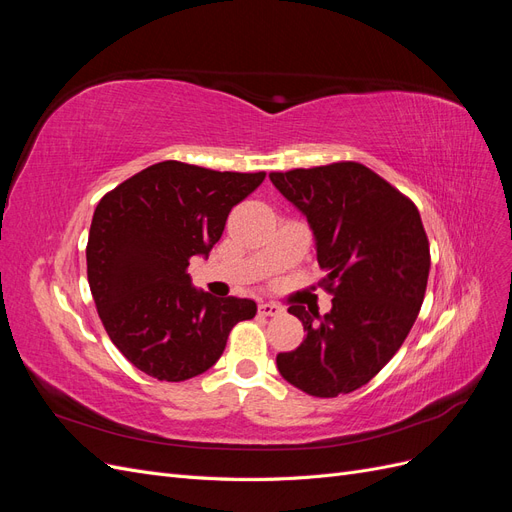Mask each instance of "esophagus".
I'll use <instances>...</instances> for the list:
<instances>
[{"mask_svg": "<svg viewBox=\"0 0 512 512\" xmlns=\"http://www.w3.org/2000/svg\"><path fill=\"white\" fill-rule=\"evenodd\" d=\"M258 312L262 316H280L284 312V307H280L277 303H260L258 305Z\"/></svg>", "mask_w": 512, "mask_h": 512, "instance_id": "34e87169", "label": "esophagus"}]
</instances>
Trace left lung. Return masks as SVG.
Returning a JSON list of instances; mask_svg holds the SVG:
<instances>
[{
  "label": "left lung",
  "mask_w": 512,
  "mask_h": 512,
  "mask_svg": "<svg viewBox=\"0 0 512 512\" xmlns=\"http://www.w3.org/2000/svg\"><path fill=\"white\" fill-rule=\"evenodd\" d=\"M269 177L312 226L322 286L333 294L320 325L318 312L288 307L307 335L277 354V369L307 395L352 393L393 359L423 305L431 256L421 213L359 162Z\"/></svg>",
  "instance_id": "1"
}]
</instances>
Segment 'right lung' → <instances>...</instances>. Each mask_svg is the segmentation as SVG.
<instances>
[{"label":"right lung","mask_w":512,"mask_h":512,"mask_svg":"<svg viewBox=\"0 0 512 512\" xmlns=\"http://www.w3.org/2000/svg\"><path fill=\"white\" fill-rule=\"evenodd\" d=\"M265 173H220L166 160L102 196L87 241V280L98 316L119 352L147 376L181 382L220 359L256 303L211 297L188 273L209 256L230 209Z\"/></svg>","instance_id":"obj_1"}]
</instances>
